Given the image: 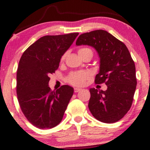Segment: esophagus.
Listing matches in <instances>:
<instances>
[{
  "label": "esophagus",
  "mask_w": 150,
  "mask_h": 150,
  "mask_svg": "<svg viewBox=\"0 0 150 150\" xmlns=\"http://www.w3.org/2000/svg\"><path fill=\"white\" fill-rule=\"evenodd\" d=\"M81 88H74V92H75V93H78L79 91H81Z\"/></svg>",
  "instance_id": "obj_1"
}]
</instances>
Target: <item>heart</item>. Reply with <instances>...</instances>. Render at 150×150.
Returning a JSON list of instances; mask_svg holds the SVG:
<instances>
[{
	"label": "heart",
	"instance_id": "1",
	"mask_svg": "<svg viewBox=\"0 0 150 150\" xmlns=\"http://www.w3.org/2000/svg\"><path fill=\"white\" fill-rule=\"evenodd\" d=\"M78 53L79 56H81V55L86 54H91L92 55L93 54L92 50L87 47L81 48V49H79ZM65 57L66 55H63L61 57V60H64ZM90 77H91V73L88 71H80L71 73L67 77V79L68 82L72 86H82L85 84Z\"/></svg>",
	"mask_w": 150,
	"mask_h": 150
}]
</instances>
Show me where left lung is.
Returning <instances> with one entry per match:
<instances>
[{
    "label": "left lung",
    "mask_w": 150,
    "mask_h": 150,
    "mask_svg": "<svg viewBox=\"0 0 150 150\" xmlns=\"http://www.w3.org/2000/svg\"><path fill=\"white\" fill-rule=\"evenodd\" d=\"M76 45L96 49L100 57V69L95 82L105 83L108 86L105 91L90 89V111L101 122H117L130 109L137 83L134 62L128 49L124 43L101 29L81 34Z\"/></svg>",
    "instance_id": "left-lung-1"
}]
</instances>
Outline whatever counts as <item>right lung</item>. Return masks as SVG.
Wrapping results in <instances>:
<instances>
[{"label":"right lung","instance_id":"obj_1","mask_svg":"<svg viewBox=\"0 0 150 150\" xmlns=\"http://www.w3.org/2000/svg\"><path fill=\"white\" fill-rule=\"evenodd\" d=\"M79 33L45 35L29 46L19 61L16 93L21 110L28 121L40 129L56 126L73 95V88L64 85L56 91L49 87L50 74L58 69L64 53Z\"/></svg>","mask_w":150,"mask_h":150}]
</instances>
